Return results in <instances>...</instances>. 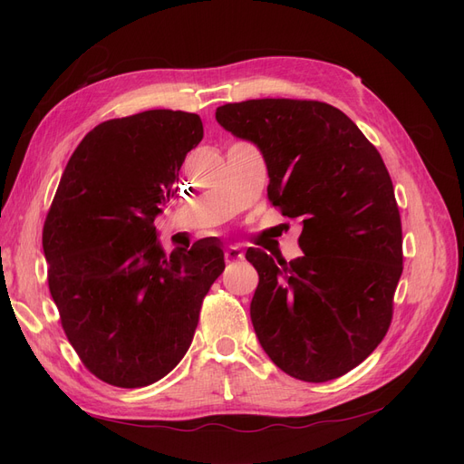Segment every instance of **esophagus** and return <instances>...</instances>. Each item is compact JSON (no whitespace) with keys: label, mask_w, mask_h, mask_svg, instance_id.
I'll list each match as a JSON object with an SVG mask.
<instances>
[{"label":"esophagus","mask_w":464,"mask_h":464,"mask_svg":"<svg viewBox=\"0 0 464 464\" xmlns=\"http://www.w3.org/2000/svg\"><path fill=\"white\" fill-rule=\"evenodd\" d=\"M244 257L242 249L237 246H227V249H224V259H227L228 263H234V261H240Z\"/></svg>","instance_id":"1"}]
</instances>
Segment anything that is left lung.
I'll return each mask as SVG.
<instances>
[{"mask_svg": "<svg viewBox=\"0 0 464 464\" xmlns=\"http://www.w3.org/2000/svg\"><path fill=\"white\" fill-rule=\"evenodd\" d=\"M217 121L261 150L269 199L302 220V257L246 254L259 273L249 305L257 339L292 377H341L383 341L402 273L401 215L382 154L339 108L317 101L224 104Z\"/></svg>", "mask_w": 464, "mask_h": 464, "instance_id": "left-lung-1", "label": "left lung"}]
</instances>
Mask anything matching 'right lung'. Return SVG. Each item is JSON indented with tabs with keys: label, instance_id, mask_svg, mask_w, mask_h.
<instances>
[{
	"label": "right lung",
	"instance_id": "obj_1",
	"mask_svg": "<svg viewBox=\"0 0 464 464\" xmlns=\"http://www.w3.org/2000/svg\"><path fill=\"white\" fill-rule=\"evenodd\" d=\"M201 139V118L181 110L102 121L53 195L42 232L50 294L81 362L110 385L145 387L170 373L224 271L215 237L164 254L154 228Z\"/></svg>",
	"mask_w": 464,
	"mask_h": 464
}]
</instances>
